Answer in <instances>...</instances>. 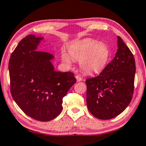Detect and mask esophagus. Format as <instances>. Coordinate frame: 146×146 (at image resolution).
<instances>
[{
	"label": "esophagus",
	"instance_id": "esophagus-1",
	"mask_svg": "<svg viewBox=\"0 0 146 146\" xmlns=\"http://www.w3.org/2000/svg\"><path fill=\"white\" fill-rule=\"evenodd\" d=\"M75 78H76L77 82H81V81L82 80V78L79 76V75H76V76H75Z\"/></svg>",
	"mask_w": 146,
	"mask_h": 146
}]
</instances>
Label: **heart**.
Returning a JSON list of instances; mask_svg holds the SVG:
<instances>
[{
    "mask_svg": "<svg viewBox=\"0 0 146 146\" xmlns=\"http://www.w3.org/2000/svg\"><path fill=\"white\" fill-rule=\"evenodd\" d=\"M69 54L73 59L80 60V68L88 74L100 73L106 67L110 58L109 48L105 44L99 43L94 40H88L73 46ZM62 58L66 63L70 64L69 55L62 53Z\"/></svg>",
    "mask_w": 146,
    "mask_h": 146,
    "instance_id": "b5f03b06",
    "label": "heart"
}]
</instances>
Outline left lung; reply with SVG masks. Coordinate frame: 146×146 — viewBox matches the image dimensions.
<instances>
[{"mask_svg": "<svg viewBox=\"0 0 146 146\" xmlns=\"http://www.w3.org/2000/svg\"><path fill=\"white\" fill-rule=\"evenodd\" d=\"M117 40V52L112 61L98 76L86 81L87 106L99 119H110L122 113L133 94L135 58L121 37Z\"/></svg>", "mask_w": 146, "mask_h": 146, "instance_id": "1", "label": "left lung"}]
</instances>
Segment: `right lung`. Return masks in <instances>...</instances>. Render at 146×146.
Returning a JSON list of instances; mask_svg holds the SVG:
<instances>
[{"instance_id": "obj_1", "label": "right lung", "mask_w": 146, "mask_h": 146, "mask_svg": "<svg viewBox=\"0 0 146 146\" xmlns=\"http://www.w3.org/2000/svg\"><path fill=\"white\" fill-rule=\"evenodd\" d=\"M44 37L22 39L9 62L11 92L24 113L40 121L54 119L62 109V98L76 83L71 72L54 71V56L36 51Z\"/></svg>"}]
</instances>
